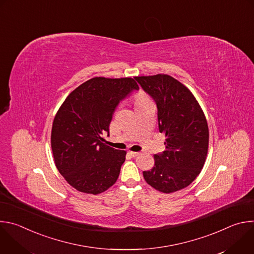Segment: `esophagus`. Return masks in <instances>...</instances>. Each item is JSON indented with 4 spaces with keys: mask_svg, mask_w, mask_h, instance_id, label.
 <instances>
[{
    "mask_svg": "<svg viewBox=\"0 0 254 254\" xmlns=\"http://www.w3.org/2000/svg\"><path fill=\"white\" fill-rule=\"evenodd\" d=\"M129 155L132 157V158H134V157H137V156H139V153L138 152H129Z\"/></svg>",
    "mask_w": 254,
    "mask_h": 254,
    "instance_id": "esophagus-1",
    "label": "esophagus"
}]
</instances>
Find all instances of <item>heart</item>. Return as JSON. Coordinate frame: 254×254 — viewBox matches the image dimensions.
Wrapping results in <instances>:
<instances>
[{"label": "heart", "mask_w": 254, "mask_h": 254, "mask_svg": "<svg viewBox=\"0 0 254 254\" xmlns=\"http://www.w3.org/2000/svg\"><path fill=\"white\" fill-rule=\"evenodd\" d=\"M150 100H151V99L149 98V96H148L146 93H143L142 91L137 92V93L135 94V96H134L135 105H136V104H140V103H144V102H148V101H150Z\"/></svg>", "instance_id": "obj_1"}]
</instances>
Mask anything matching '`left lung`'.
I'll return each instance as SVG.
<instances>
[{
    "mask_svg": "<svg viewBox=\"0 0 254 254\" xmlns=\"http://www.w3.org/2000/svg\"><path fill=\"white\" fill-rule=\"evenodd\" d=\"M157 103L159 130L166 150L155 155V166L143 171L146 182L170 194L189 186L200 174L208 153L209 129L202 108L183 83L168 74L135 76Z\"/></svg>",
    "mask_w": 254,
    "mask_h": 254,
    "instance_id": "obj_1",
    "label": "left lung"
}]
</instances>
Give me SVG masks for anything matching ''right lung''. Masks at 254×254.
<instances>
[{
  "label": "right lung",
  "mask_w": 254,
  "mask_h": 254,
  "mask_svg": "<svg viewBox=\"0 0 254 254\" xmlns=\"http://www.w3.org/2000/svg\"><path fill=\"white\" fill-rule=\"evenodd\" d=\"M138 85L130 77L91 78L66 97L54 118L51 148L67 183L79 192L97 195L111 188L126 161V151L104 142L120 101Z\"/></svg>",
  "instance_id": "obj_1"
}]
</instances>
